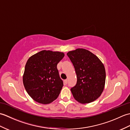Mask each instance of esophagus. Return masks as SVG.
Instances as JSON below:
<instances>
[{"label":"esophagus","mask_w":130,"mask_h":130,"mask_svg":"<svg viewBox=\"0 0 130 130\" xmlns=\"http://www.w3.org/2000/svg\"><path fill=\"white\" fill-rule=\"evenodd\" d=\"M63 83H64V84H67V83H68V80L67 79H65L63 80Z\"/></svg>","instance_id":"esophagus-1"}]
</instances>
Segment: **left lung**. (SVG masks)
Returning a JSON list of instances; mask_svg holds the SVG:
<instances>
[{"mask_svg": "<svg viewBox=\"0 0 130 130\" xmlns=\"http://www.w3.org/2000/svg\"><path fill=\"white\" fill-rule=\"evenodd\" d=\"M75 68L77 82L71 88L74 98L81 103H88L100 96L104 89L106 71L97 56L84 48L67 53Z\"/></svg>", "mask_w": 130, "mask_h": 130, "instance_id": "obj_1", "label": "left lung"}]
</instances>
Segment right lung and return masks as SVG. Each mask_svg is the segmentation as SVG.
<instances>
[{"label": "right lung", "instance_id": "right-lung-1", "mask_svg": "<svg viewBox=\"0 0 130 130\" xmlns=\"http://www.w3.org/2000/svg\"><path fill=\"white\" fill-rule=\"evenodd\" d=\"M63 56L62 52L43 50L27 60L23 82L27 92L36 102L48 104L58 97L63 84L57 65Z\"/></svg>", "mask_w": 130, "mask_h": 130}]
</instances>
